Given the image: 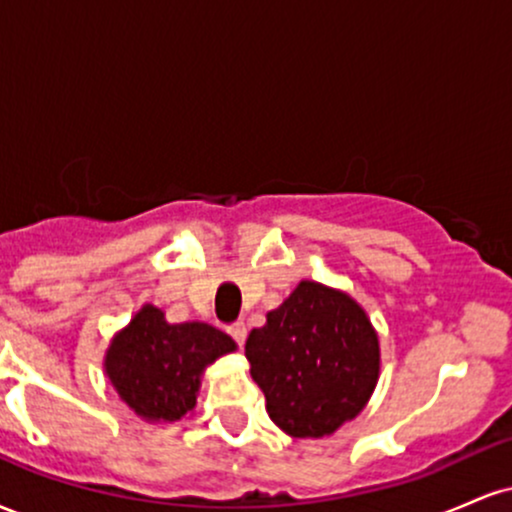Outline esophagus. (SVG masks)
Masks as SVG:
<instances>
[{
  "instance_id": "1",
  "label": "esophagus",
  "mask_w": 512,
  "mask_h": 512,
  "mask_svg": "<svg viewBox=\"0 0 512 512\" xmlns=\"http://www.w3.org/2000/svg\"><path fill=\"white\" fill-rule=\"evenodd\" d=\"M228 332H231V337L236 339L238 346H243L245 339H248V327H245V322H236V325L228 327Z\"/></svg>"
}]
</instances>
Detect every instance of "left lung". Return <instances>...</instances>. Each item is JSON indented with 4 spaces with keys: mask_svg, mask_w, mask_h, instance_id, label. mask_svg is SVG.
Returning a JSON list of instances; mask_svg holds the SVG:
<instances>
[{
    "mask_svg": "<svg viewBox=\"0 0 512 512\" xmlns=\"http://www.w3.org/2000/svg\"><path fill=\"white\" fill-rule=\"evenodd\" d=\"M269 419L293 438H322L356 419L380 375L378 334L349 293L301 281L245 342Z\"/></svg>",
    "mask_w": 512,
    "mask_h": 512,
    "instance_id": "1",
    "label": "left lung"
}]
</instances>
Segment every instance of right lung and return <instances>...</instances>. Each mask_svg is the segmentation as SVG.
I'll list each match as a JSON object with an SVG mask.
<instances>
[{"label": "right lung", "mask_w": 512, "mask_h": 512, "mask_svg": "<svg viewBox=\"0 0 512 512\" xmlns=\"http://www.w3.org/2000/svg\"><path fill=\"white\" fill-rule=\"evenodd\" d=\"M236 351L226 332L207 322L170 325L146 303L105 351V375L122 402L146 421H180L197 404L209 363Z\"/></svg>", "instance_id": "obj_1"}]
</instances>
